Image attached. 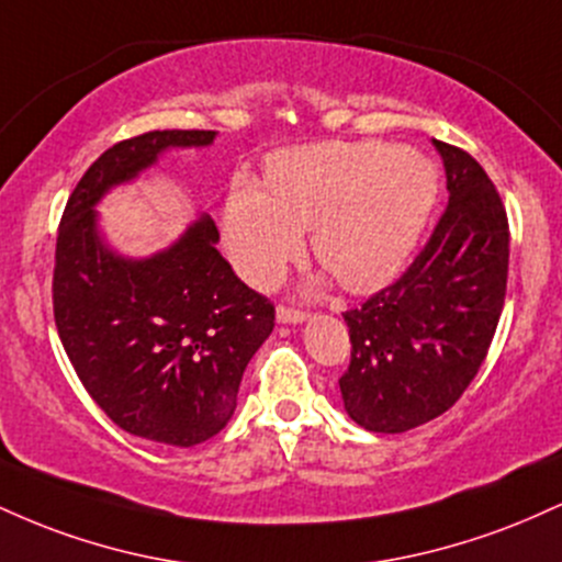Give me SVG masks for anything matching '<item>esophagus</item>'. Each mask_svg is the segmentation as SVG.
I'll use <instances>...</instances> for the list:
<instances>
[{
	"instance_id": "1",
	"label": "esophagus",
	"mask_w": 562,
	"mask_h": 562,
	"mask_svg": "<svg viewBox=\"0 0 562 562\" xmlns=\"http://www.w3.org/2000/svg\"><path fill=\"white\" fill-rule=\"evenodd\" d=\"M306 319H308L306 312H295V308H288V306L277 308V322H280V325H301V322Z\"/></svg>"
}]
</instances>
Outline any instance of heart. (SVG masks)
Here are the masks:
<instances>
[{
	"instance_id": "obj_1",
	"label": "heart",
	"mask_w": 562,
	"mask_h": 562,
	"mask_svg": "<svg viewBox=\"0 0 562 562\" xmlns=\"http://www.w3.org/2000/svg\"><path fill=\"white\" fill-rule=\"evenodd\" d=\"M254 182L232 187L224 237L235 267L269 285L312 232L322 267L351 293H370L404 269L438 200V169L417 147L378 139L317 142L274 153Z\"/></svg>"
}]
</instances>
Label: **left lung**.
Segmentation results:
<instances>
[{
    "mask_svg": "<svg viewBox=\"0 0 562 562\" xmlns=\"http://www.w3.org/2000/svg\"><path fill=\"white\" fill-rule=\"evenodd\" d=\"M449 203L393 285L344 314L351 364L338 380L353 423L404 434L443 415L479 375L507 290L509 229L492 179L473 156L434 139Z\"/></svg>",
    "mask_w": 562,
    "mask_h": 562,
    "instance_id": "left-lung-1",
    "label": "left lung"
}]
</instances>
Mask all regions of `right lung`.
<instances>
[{"instance_id":"add662e5","label":"right lung","mask_w":562,"mask_h":562,"mask_svg":"<svg viewBox=\"0 0 562 562\" xmlns=\"http://www.w3.org/2000/svg\"><path fill=\"white\" fill-rule=\"evenodd\" d=\"M214 139L169 128L113 145L68 198L55 250V325L83 389L121 430L179 449L229 423L245 367L274 330V306L237 280L209 214L169 248L134 259L105 240L97 205L171 147Z\"/></svg>"}]
</instances>
